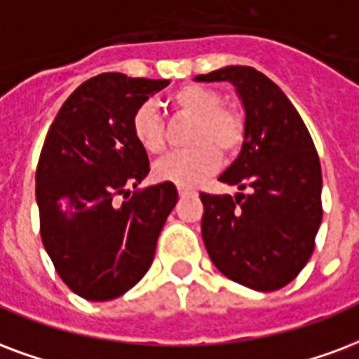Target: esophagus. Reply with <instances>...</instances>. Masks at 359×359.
I'll list each match as a JSON object with an SVG mask.
<instances>
[{
  "label": "esophagus",
  "mask_w": 359,
  "mask_h": 359,
  "mask_svg": "<svg viewBox=\"0 0 359 359\" xmlns=\"http://www.w3.org/2000/svg\"><path fill=\"white\" fill-rule=\"evenodd\" d=\"M179 196L180 198H190V196H196V192H194V190H190V188L179 187Z\"/></svg>",
  "instance_id": "1"
}]
</instances>
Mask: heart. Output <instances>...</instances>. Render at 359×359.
Here are the masks:
<instances>
[{"mask_svg": "<svg viewBox=\"0 0 359 359\" xmlns=\"http://www.w3.org/2000/svg\"><path fill=\"white\" fill-rule=\"evenodd\" d=\"M169 104L177 114L194 119L188 133V146L194 148L159 159L154 165V177L177 187H194L217 169L219 155L230 159L240 150L243 119L236 110L222 106L219 93L201 85L177 89L169 97ZM131 131L146 154L156 156L165 150V129L150 104H142L133 114Z\"/></svg>", "mask_w": 359, "mask_h": 359, "instance_id": "b5f03b06", "label": "heart"}]
</instances>
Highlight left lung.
Masks as SVG:
<instances>
[{
    "mask_svg": "<svg viewBox=\"0 0 359 359\" xmlns=\"http://www.w3.org/2000/svg\"><path fill=\"white\" fill-rule=\"evenodd\" d=\"M196 81H228L243 106V142L220 182L247 190L200 194L201 238L222 274L255 291L293 281L321 224V167L306 126L280 87L251 66H224Z\"/></svg>",
    "mask_w": 359,
    "mask_h": 359,
    "instance_id": "obj_1",
    "label": "left lung"
}]
</instances>
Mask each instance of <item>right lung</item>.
Returning <instances> with one entry per match:
<instances>
[{
	"instance_id": "add662e5",
	"label": "right lung",
	"mask_w": 359,
	"mask_h": 359,
	"mask_svg": "<svg viewBox=\"0 0 359 359\" xmlns=\"http://www.w3.org/2000/svg\"><path fill=\"white\" fill-rule=\"evenodd\" d=\"M167 85L95 76L66 98L45 137L36 172L41 241L62 281L87 301H112L142 280L179 200L172 182L129 198L150 171L133 114Z\"/></svg>"
}]
</instances>
